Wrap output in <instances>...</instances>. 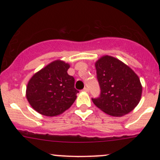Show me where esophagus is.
Instances as JSON below:
<instances>
[{
	"label": "esophagus",
	"instance_id": "34e87169",
	"mask_svg": "<svg viewBox=\"0 0 160 160\" xmlns=\"http://www.w3.org/2000/svg\"><path fill=\"white\" fill-rule=\"evenodd\" d=\"M83 91H84V92H89V89H88V87H85V88H84Z\"/></svg>",
	"mask_w": 160,
	"mask_h": 160
}]
</instances>
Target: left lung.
Instances as JSON below:
<instances>
[{"instance_id":"8db88e82","label":"left lung","mask_w":160,"mask_h":160,"mask_svg":"<svg viewBox=\"0 0 160 160\" xmlns=\"http://www.w3.org/2000/svg\"><path fill=\"white\" fill-rule=\"evenodd\" d=\"M99 97L92 98L99 109L113 117L131 112L140 102L142 86L135 72L117 58L104 56L95 62Z\"/></svg>"}]
</instances>
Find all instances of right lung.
I'll use <instances>...</instances> for the list:
<instances>
[{"label": "right lung", "mask_w": 160, "mask_h": 160, "mask_svg": "<svg viewBox=\"0 0 160 160\" xmlns=\"http://www.w3.org/2000/svg\"><path fill=\"white\" fill-rule=\"evenodd\" d=\"M69 68V64L56 60L30 79L26 87V98L37 112L54 117L72 105L79 91L74 88V78L68 74Z\"/></svg>", "instance_id": "add662e5"}]
</instances>
